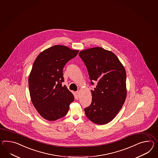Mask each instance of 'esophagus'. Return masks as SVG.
I'll use <instances>...</instances> for the list:
<instances>
[{
	"label": "esophagus",
	"mask_w": 158,
	"mask_h": 158,
	"mask_svg": "<svg viewBox=\"0 0 158 158\" xmlns=\"http://www.w3.org/2000/svg\"><path fill=\"white\" fill-rule=\"evenodd\" d=\"M79 98V91H77L75 93V98L78 99Z\"/></svg>",
	"instance_id": "1"
}]
</instances>
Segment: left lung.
<instances>
[{
	"instance_id": "obj_1",
	"label": "left lung",
	"mask_w": 158,
	"mask_h": 158,
	"mask_svg": "<svg viewBox=\"0 0 158 158\" xmlns=\"http://www.w3.org/2000/svg\"><path fill=\"white\" fill-rule=\"evenodd\" d=\"M88 69L92 102L85 108L86 116L93 123L105 124L113 119L122 107L127 96L126 73L123 64L110 51L98 47L81 51L79 54Z\"/></svg>"
}]
</instances>
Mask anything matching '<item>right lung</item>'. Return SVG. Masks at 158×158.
Wrapping results in <instances>:
<instances>
[{
    "label": "right lung",
    "instance_id": "right-lung-1",
    "mask_svg": "<svg viewBox=\"0 0 158 158\" xmlns=\"http://www.w3.org/2000/svg\"><path fill=\"white\" fill-rule=\"evenodd\" d=\"M79 50L55 45L42 51L36 58L28 77L32 103L45 119L54 121L67 114L73 94L63 86V69Z\"/></svg>",
    "mask_w": 158,
    "mask_h": 158
}]
</instances>
